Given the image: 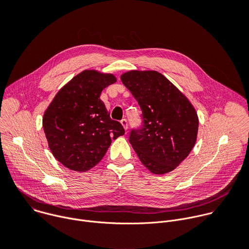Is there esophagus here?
Returning <instances> with one entry per match:
<instances>
[{
	"label": "esophagus",
	"mask_w": 249,
	"mask_h": 249,
	"mask_svg": "<svg viewBox=\"0 0 249 249\" xmlns=\"http://www.w3.org/2000/svg\"><path fill=\"white\" fill-rule=\"evenodd\" d=\"M120 122H121L122 126L124 127V129L127 130V129H128V122H127V120H126V119H122Z\"/></svg>",
	"instance_id": "1"
}]
</instances>
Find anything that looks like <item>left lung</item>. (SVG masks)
Wrapping results in <instances>:
<instances>
[{
	"instance_id": "1",
	"label": "left lung",
	"mask_w": 249,
	"mask_h": 249,
	"mask_svg": "<svg viewBox=\"0 0 249 249\" xmlns=\"http://www.w3.org/2000/svg\"><path fill=\"white\" fill-rule=\"evenodd\" d=\"M123 85L138 101L143 125L132 129L129 142L154 174L172 171L193 149L199 120L188 98L157 71H129Z\"/></svg>"
}]
</instances>
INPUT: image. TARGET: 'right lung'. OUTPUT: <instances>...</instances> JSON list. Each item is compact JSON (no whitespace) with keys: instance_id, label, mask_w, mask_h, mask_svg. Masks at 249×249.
Returning a JSON list of instances; mask_svg holds the SVG:
<instances>
[{"instance_id":"add662e5","label":"right lung","mask_w":249,"mask_h":249,"mask_svg":"<svg viewBox=\"0 0 249 249\" xmlns=\"http://www.w3.org/2000/svg\"><path fill=\"white\" fill-rule=\"evenodd\" d=\"M116 82L112 74L86 70L55 95L43 115L48 146L64 166L87 171L107 152L111 140L124 135L121 123L110 118L99 96Z\"/></svg>"}]
</instances>
